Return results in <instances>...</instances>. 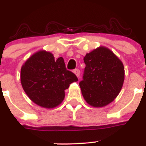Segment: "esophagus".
Masks as SVG:
<instances>
[{
    "mask_svg": "<svg viewBox=\"0 0 146 146\" xmlns=\"http://www.w3.org/2000/svg\"><path fill=\"white\" fill-rule=\"evenodd\" d=\"M74 74H75V75L77 76V77H79L80 74V70H79V69H74Z\"/></svg>",
    "mask_w": 146,
    "mask_h": 146,
    "instance_id": "1",
    "label": "esophagus"
}]
</instances>
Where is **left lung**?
Wrapping results in <instances>:
<instances>
[{"label": "left lung", "mask_w": 146, "mask_h": 146, "mask_svg": "<svg viewBox=\"0 0 146 146\" xmlns=\"http://www.w3.org/2000/svg\"><path fill=\"white\" fill-rule=\"evenodd\" d=\"M83 80L80 82L83 98L94 108L106 106L118 96L124 81V66L108 47L100 46L87 53Z\"/></svg>", "instance_id": "8db88e82"}]
</instances>
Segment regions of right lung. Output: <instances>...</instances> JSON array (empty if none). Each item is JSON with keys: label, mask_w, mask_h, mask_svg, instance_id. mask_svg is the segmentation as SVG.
<instances>
[{"label": "right lung", "mask_w": 146, "mask_h": 146, "mask_svg": "<svg viewBox=\"0 0 146 146\" xmlns=\"http://www.w3.org/2000/svg\"><path fill=\"white\" fill-rule=\"evenodd\" d=\"M20 80L33 102L51 109L61 104L66 89L78 79L66 69L63 58L55 60L52 53L42 50L33 54L22 66Z\"/></svg>", "instance_id": "1"}]
</instances>
